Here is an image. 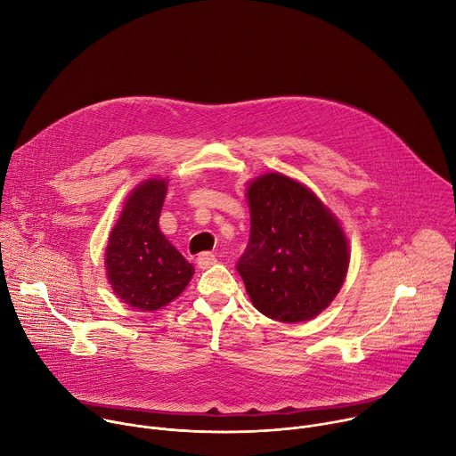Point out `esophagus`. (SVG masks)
I'll use <instances>...</instances> for the list:
<instances>
[{
	"label": "esophagus",
	"mask_w": 456,
	"mask_h": 456,
	"mask_svg": "<svg viewBox=\"0 0 456 456\" xmlns=\"http://www.w3.org/2000/svg\"><path fill=\"white\" fill-rule=\"evenodd\" d=\"M216 262H217V256H216L214 253H210V251H203V253H200V256H198V265H200L201 269H208V267H212Z\"/></svg>",
	"instance_id": "34e87169"
}]
</instances>
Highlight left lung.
I'll use <instances>...</instances> for the list:
<instances>
[{
	"mask_svg": "<svg viewBox=\"0 0 456 456\" xmlns=\"http://www.w3.org/2000/svg\"><path fill=\"white\" fill-rule=\"evenodd\" d=\"M249 242L237 271L256 311L284 323L318 316L339 293L348 242L330 210L298 181L269 172L248 185Z\"/></svg>",
	"mask_w": 456,
	"mask_h": 456,
	"instance_id": "1",
	"label": "left lung"
}]
</instances>
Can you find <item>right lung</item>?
<instances>
[{
    "label": "right lung",
    "instance_id": "right-lung-1",
    "mask_svg": "<svg viewBox=\"0 0 456 456\" xmlns=\"http://www.w3.org/2000/svg\"><path fill=\"white\" fill-rule=\"evenodd\" d=\"M167 179H147L127 198L106 248L115 295L133 309L156 311L189 286L194 267L161 233L158 221Z\"/></svg>",
    "mask_w": 456,
    "mask_h": 456
}]
</instances>
